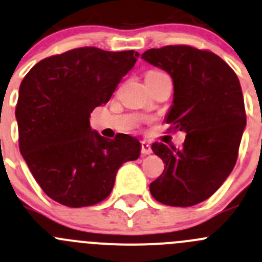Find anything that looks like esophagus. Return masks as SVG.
Segmentation results:
<instances>
[{
    "label": "esophagus",
    "instance_id": "1",
    "mask_svg": "<svg viewBox=\"0 0 262 262\" xmlns=\"http://www.w3.org/2000/svg\"><path fill=\"white\" fill-rule=\"evenodd\" d=\"M141 152H142L143 155L151 154V145L148 142H146V141H142V142H141Z\"/></svg>",
    "mask_w": 262,
    "mask_h": 262
}]
</instances>
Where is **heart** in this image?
Segmentation results:
<instances>
[{
    "mask_svg": "<svg viewBox=\"0 0 262 262\" xmlns=\"http://www.w3.org/2000/svg\"><path fill=\"white\" fill-rule=\"evenodd\" d=\"M155 73H160V72H155V70H151V72H148L147 74H155Z\"/></svg>",
    "mask_w": 262,
    "mask_h": 262,
    "instance_id": "obj_1",
    "label": "heart"
}]
</instances>
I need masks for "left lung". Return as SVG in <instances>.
Here are the masks:
<instances>
[{
    "label": "left lung",
    "instance_id": "1",
    "mask_svg": "<svg viewBox=\"0 0 262 262\" xmlns=\"http://www.w3.org/2000/svg\"><path fill=\"white\" fill-rule=\"evenodd\" d=\"M141 57L171 75L166 121L187 133L180 150L152 143L166 167L150 192L164 205L193 206L213 195L236 163L247 122L240 82L219 56L189 46L152 48Z\"/></svg>",
    "mask_w": 262,
    "mask_h": 262
}]
</instances>
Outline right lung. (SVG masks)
I'll use <instances>...</instances> for the list:
<instances>
[{
    "instance_id": "add662e5",
    "label": "right lung",
    "mask_w": 262,
    "mask_h": 262,
    "mask_svg": "<svg viewBox=\"0 0 262 262\" xmlns=\"http://www.w3.org/2000/svg\"><path fill=\"white\" fill-rule=\"evenodd\" d=\"M138 56L84 47L44 58L23 78L15 108L20 154L58 204L103 201L120 167L140 157L137 138L120 133L108 140L90 126L91 112L110 100Z\"/></svg>"
}]
</instances>
